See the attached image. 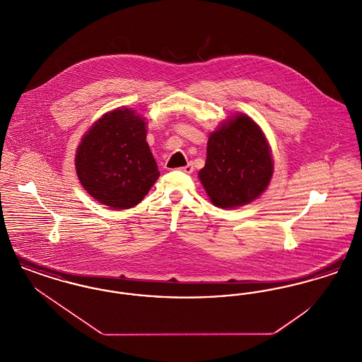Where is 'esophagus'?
<instances>
[{"mask_svg": "<svg viewBox=\"0 0 362 362\" xmlns=\"http://www.w3.org/2000/svg\"><path fill=\"white\" fill-rule=\"evenodd\" d=\"M182 173H191L194 171V167H192V164H187V165H185V167H182V168H179Z\"/></svg>", "mask_w": 362, "mask_h": 362, "instance_id": "1", "label": "esophagus"}]
</instances>
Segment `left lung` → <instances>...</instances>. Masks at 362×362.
<instances>
[{"instance_id": "1", "label": "left lung", "mask_w": 362, "mask_h": 362, "mask_svg": "<svg viewBox=\"0 0 362 362\" xmlns=\"http://www.w3.org/2000/svg\"><path fill=\"white\" fill-rule=\"evenodd\" d=\"M273 173L267 138L257 122L239 112L210 133L206 163L198 177L214 206L236 209L260 197Z\"/></svg>"}]
</instances>
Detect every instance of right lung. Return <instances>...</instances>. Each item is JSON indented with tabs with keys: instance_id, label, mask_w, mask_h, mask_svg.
<instances>
[{
	"instance_id": "add662e5",
	"label": "right lung",
	"mask_w": 362,
	"mask_h": 362,
	"mask_svg": "<svg viewBox=\"0 0 362 362\" xmlns=\"http://www.w3.org/2000/svg\"><path fill=\"white\" fill-rule=\"evenodd\" d=\"M146 122L115 108L95 122L77 146L74 165L86 192L110 209L138 205L160 173L146 142Z\"/></svg>"
}]
</instances>
